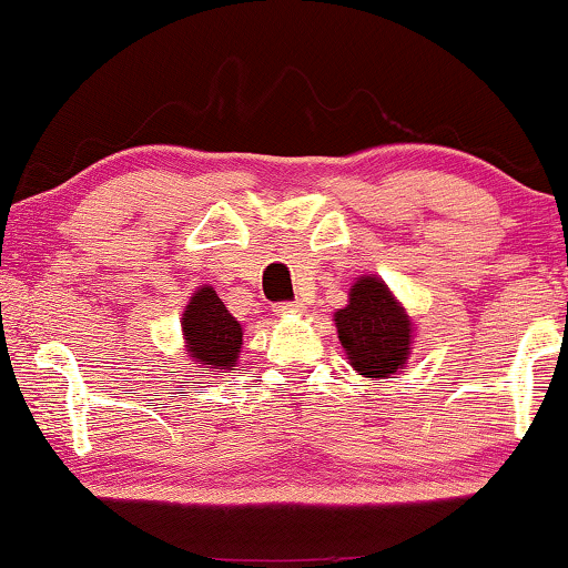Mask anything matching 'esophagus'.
Here are the masks:
<instances>
[{
    "instance_id": "1",
    "label": "esophagus",
    "mask_w": 568,
    "mask_h": 568,
    "mask_svg": "<svg viewBox=\"0 0 568 568\" xmlns=\"http://www.w3.org/2000/svg\"><path fill=\"white\" fill-rule=\"evenodd\" d=\"M275 311L281 316H291V314H303L306 311V303L303 301H291V303H277Z\"/></svg>"
}]
</instances>
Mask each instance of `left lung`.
<instances>
[{
  "label": "left lung",
  "instance_id": "1",
  "mask_svg": "<svg viewBox=\"0 0 568 568\" xmlns=\"http://www.w3.org/2000/svg\"><path fill=\"white\" fill-rule=\"evenodd\" d=\"M334 324L347 363L363 378H388L409 363L417 326L381 277H357L349 285L347 306L334 311Z\"/></svg>",
  "mask_w": 568,
  "mask_h": 568
}]
</instances>
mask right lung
<instances>
[{
	"label": "right lung",
	"instance_id": "add662e5",
	"mask_svg": "<svg viewBox=\"0 0 568 568\" xmlns=\"http://www.w3.org/2000/svg\"><path fill=\"white\" fill-rule=\"evenodd\" d=\"M180 324L185 353L195 367H207L213 375L236 371L244 329L211 285H201L190 295Z\"/></svg>",
	"mask_w": 568,
	"mask_h": 568
}]
</instances>
